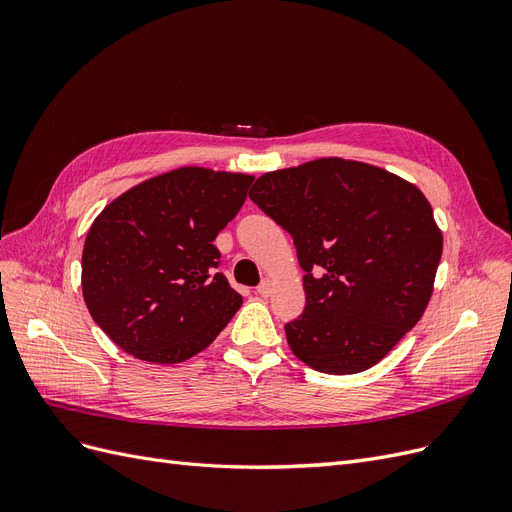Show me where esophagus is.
Instances as JSON below:
<instances>
[{
  "mask_svg": "<svg viewBox=\"0 0 512 512\" xmlns=\"http://www.w3.org/2000/svg\"><path fill=\"white\" fill-rule=\"evenodd\" d=\"M271 290H273V282L269 280V277H265V280H262V282L256 286V294H258V297H269Z\"/></svg>",
  "mask_w": 512,
  "mask_h": 512,
  "instance_id": "esophagus-1",
  "label": "esophagus"
}]
</instances>
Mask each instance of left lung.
<instances>
[{"instance_id": "obj_1", "label": "left lung", "mask_w": 512, "mask_h": 512, "mask_svg": "<svg viewBox=\"0 0 512 512\" xmlns=\"http://www.w3.org/2000/svg\"><path fill=\"white\" fill-rule=\"evenodd\" d=\"M250 198L297 247L305 309L286 324L322 374L374 367L421 320L442 232L416 185L365 162L320 158L256 179Z\"/></svg>"}]
</instances>
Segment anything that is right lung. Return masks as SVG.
I'll return each mask as SVG.
<instances>
[{
	"label": "right lung",
	"mask_w": 512,
	"mask_h": 512,
	"mask_svg": "<svg viewBox=\"0 0 512 512\" xmlns=\"http://www.w3.org/2000/svg\"><path fill=\"white\" fill-rule=\"evenodd\" d=\"M254 177L183 166L106 205L83 247L91 318L136 359L181 363L203 352L243 299L218 273V232L245 203Z\"/></svg>",
	"instance_id": "1"
}]
</instances>
